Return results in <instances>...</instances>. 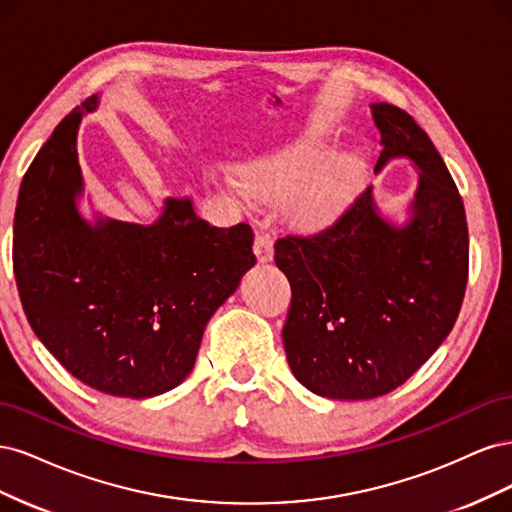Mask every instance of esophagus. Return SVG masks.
<instances>
[{"instance_id":"obj_1","label":"esophagus","mask_w":512,"mask_h":512,"mask_svg":"<svg viewBox=\"0 0 512 512\" xmlns=\"http://www.w3.org/2000/svg\"><path fill=\"white\" fill-rule=\"evenodd\" d=\"M254 254L260 262H269L273 260V239L269 232H262V230H256L254 235Z\"/></svg>"}]
</instances>
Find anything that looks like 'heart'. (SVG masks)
Masks as SVG:
<instances>
[{
  "mask_svg": "<svg viewBox=\"0 0 512 512\" xmlns=\"http://www.w3.org/2000/svg\"><path fill=\"white\" fill-rule=\"evenodd\" d=\"M327 156L324 143L303 138L245 168L243 185L254 196L286 198L290 215L303 224H324L344 207L359 173L354 158L339 156L327 162Z\"/></svg>",
  "mask_w": 512,
  "mask_h": 512,
  "instance_id": "1",
  "label": "heart"
}]
</instances>
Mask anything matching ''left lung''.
Here are the masks:
<instances>
[{"mask_svg":"<svg viewBox=\"0 0 512 512\" xmlns=\"http://www.w3.org/2000/svg\"><path fill=\"white\" fill-rule=\"evenodd\" d=\"M371 113L382 136L376 173L395 158L421 168L410 220L386 222L367 188L331 226L275 241L292 290L288 365L329 399H374L404 384L451 333L468 284L466 211L442 156L399 106Z\"/></svg>","mask_w":512,"mask_h":512,"instance_id":"left-lung-1","label":"left lung"}]
</instances>
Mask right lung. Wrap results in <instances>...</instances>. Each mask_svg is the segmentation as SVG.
I'll return each instance as SVG.
<instances>
[{
  "label": "right lung",
  "instance_id": "1",
  "mask_svg": "<svg viewBox=\"0 0 512 512\" xmlns=\"http://www.w3.org/2000/svg\"><path fill=\"white\" fill-rule=\"evenodd\" d=\"M98 96L59 121L23 177L12 265L34 333L74 378L106 395L156 397L190 374L209 318L254 267L247 224L215 228L190 198L151 226L87 224L76 132Z\"/></svg>",
  "mask_w": 512,
  "mask_h": 512
}]
</instances>
